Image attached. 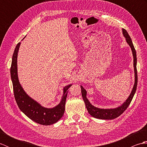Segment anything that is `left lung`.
<instances>
[{"mask_svg":"<svg viewBox=\"0 0 147 147\" xmlns=\"http://www.w3.org/2000/svg\"><path fill=\"white\" fill-rule=\"evenodd\" d=\"M123 33L124 37L126 38L127 43H128L131 49V51L133 52V55L134 58L133 65H134V67H135V85H134L132 92L129 95V97L127 98L126 100L124 102V104L117 108L111 109H99V108H96L94 107V106H93L91 104H90V102L88 101V100L86 98V90L83 88L82 86H81L82 97L84 102H85L86 109L87 111H88V113L93 117L100 119H113L119 117L121 114H123V112L126 111V109L130 104L131 102L132 99L133 98V96L136 92L137 83H138V74H137V69H136V61L137 60H136V50L135 47H134L132 40L131 39L129 34L127 33V31L125 29L123 28Z\"/></svg>","mask_w":147,"mask_h":147,"instance_id":"1","label":"left lung"}]
</instances>
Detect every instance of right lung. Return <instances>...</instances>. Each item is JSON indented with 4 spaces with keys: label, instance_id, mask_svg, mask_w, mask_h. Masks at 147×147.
Masks as SVG:
<instances>
[{
    "label": "right lung",
    "instance_id": "add662e5",
    "mask_svg": "<svg viewBox=\"0 0 147 147\" xmlns=\"http://www.w3.org/2000/svg\"><path fill=\"white\" fill-rule=\"evenodd\" d=\"M21 42H19L12 55L11 67V76L13 85L14 95L16 101L20 110L28 117L30 119L42 125H51L60 119L65 111V100H66L68 89L71 85L64 88V94L61 101L58 105L52 109L43 107L38 103L31 98L24 91L20 84L18 77L17 57Z\"/></svg>",
    "mask_w": 147,
    "mask_h": 147
}]
</instances>
